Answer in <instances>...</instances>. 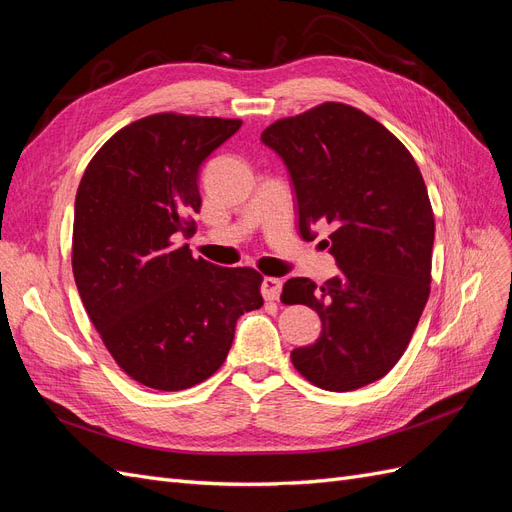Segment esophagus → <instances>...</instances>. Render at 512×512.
I'll return each instance as SVG.
<instances>
[{"mask_svg": "<svg viewBox=\"0 0 512 512\" xmlns=\"http://www.w3.org/2000/svg\"><path fill=\"white\" fill-rule=\"evenodd\" d=\"M260 292H262V297H265V301H275V299H280V292H282V280H277V277H265V280H262Z\"/></svg>", "mask_w": 512, "mask_h": 512, "instance_id": "34e87169", "label": "esophagus"}]
</instances>
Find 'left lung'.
Segmentation results:
<instances>
[{
	"mask_svg": "<svg viewBox=\"0 0 512 512\" xmlns=\"http://www.w3.org/2000/svg\"><path fill=\"white\" fill-rule=\"evenodd\" d=\"M262 143L280 153L297 192L299 232L329 224L337 277L284 284L282 303L318 312L322 333L290 352L324 391H354L389 374L406 352L431 290L436 222L412 153L374 117L322 102L277 119Z\"/></svg>",
	"mask_w": 512,
	"mask_h": 512,
	"instance_id": "left-lung-1",
	"label": "left lung"
}]
</instances>
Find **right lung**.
I'll list each match as a JSON object with an SVG mask.
<instances>
[{"label": "right lung", "mask_w": 512, "mask_h": 512, "mask_svg": "<svg viewBox=\"0 0 512 512\" xmlns=\"http://www.w3.org/2000/svg\"><path fill=\"white\" fill-rule=\"evenodd\" d=\"M241 119L156 113L98 149L74 203L72 273L87 314L121 371L156 391H183L226 361L237 318L262 307V275L194 258L198 170Z\"/></svg>", "instance_id": "right-lung-1"}]
</instances>
